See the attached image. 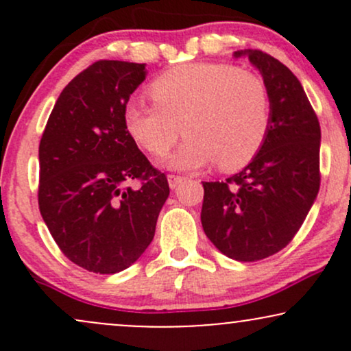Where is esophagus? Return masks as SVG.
Masks as SVG:
<instances>
[{"label":"esophagus","instance_id":"1","mask_svg":"<svg viewBox=\"0 0 351 351\" xmlns=\"http://www.w3.org/2000/svg\"><path fill=\"white\" fill-rule=\"evenodd\" d=\"M183 181H184L183 176H178V175H170V176H168V184H170L171 189L178 188L180 184L183 183Z\"/></svg>","mask_w":351,"mask_h":351}]
</instances>
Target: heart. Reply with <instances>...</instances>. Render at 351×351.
Returning <instances> with one entry per match:
<instances>
[{"mask_svg": "<svg viewBox=\"0 0 351 351\" xmlns=\"http://www.w3.org/2000/svg\"><path fill=\"white\" fill-rule=\"evenodd\" d=\"M155 104L130 100L123 108L127 134L152 156L175 147L184 125L186 142L168 160L175 170L219 162L224 171L257 156L271 128V99L259 75L223 62H186L150 86Z\"/></svg>", "mask_w": 351, "mask_h": 351, "instance_id": "1", "label": "heart"}]
</instances>
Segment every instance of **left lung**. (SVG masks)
<instances>
[{
  "label": "left lung",
  "mask_w": 351,
  "mask_h": 351,
  "mask_svg": "<svg viewBox=\"0 0 351 351\" xmlns=\"http://www.w3.org/2000/svg\"><path fill=\"white\" fill-rule=\"evenodd\" d=\"M263 75L271 99L264 147L226 181H203L201 224L224 256L241 263L284 249L307 217L320 188V123L299 79L259 49L236 51Z\"/></svg>",
  "instance_id": "8db88e82"
}]
</instances>
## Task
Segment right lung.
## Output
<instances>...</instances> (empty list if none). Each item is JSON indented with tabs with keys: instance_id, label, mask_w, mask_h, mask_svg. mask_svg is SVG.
Returning a JSON list of instances; mask_svg holds the SVG:
<instances>
[{
	"instance_id": "add662e5",
	"label": "right lung",
	"mask_w": 351,
	"mask_h": 351,
	"mask_svg": "<svg viewBox=\"0 0 351 351\" xmlns=\"http://www.w3.org/2000/svg\"><path fill=\"white\" fill-rule=\"evenodd\" d=\"M145 77V64L94 62L60 92L39 143V211L64 256L88 272L130 267L170 195L123 122ZM134 179L138 189L128 186Z\"/></svg>"
}]
</instances>
